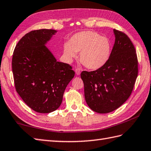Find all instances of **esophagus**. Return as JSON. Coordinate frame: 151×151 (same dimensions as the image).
I'll return each instance as SVG.
<instances>
[{
	"label": "esophagus",
	"mask_w": 151,
	"mask_h": 151,
	"mask_svg": "<svg viewBox=\"0 0 151 151\" xmlns=\"http://www.w3.org/2000/svg\"><path fill=\"white\" fill-rule=\"evenodd\" d=\"M75 73H76V75H80V74H81V71H80V70L78 69H75Z\"/></svg>",
	"instance_id": "1"
}]
</instances>
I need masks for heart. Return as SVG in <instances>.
Masks as SVG:
<instances>
[{"label": "heart", "instance_id": "obj_1", "mask_svg": "<svg viewBox=\"0 0 151 151\" xmlns=\"http://www.w3.org/2000/svg\"><path fill=\"white\" fill-rule=\"evenodd\" d=\"M80 53V61L87 67L97 70L108 62L111 56V45L107 37L94 31H82L70 37L63 45V55L67 62H71Z\"/></svg>", "mask_w": 151, "mask_h": 151}]
</instances>
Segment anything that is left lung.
Returning a JSON list of instances; mask_svg holds the SVG:
<instances>
[{"mask_svg": "<svg viewBox=\"0 0 151 151\" xmlns=\"http://www.w3.org/2000/svg\"><path fill=\"white\" fill-rule=\"evenodd\" d=\"M115 43L105 65L94 71H82L86 103L93 111L110 113L130 96L137 76V58L132 41L126 34L113 30Z\"/></svg>", "mask_w": 151, "mask_h": 151, "instance_id": "left-lung-1", "label": "left lung"}]
</instances>
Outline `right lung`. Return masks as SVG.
I'll use <instances>...</instances> for the list:
<instances>
[{
	"label": "right lung",
	"mask_w": 151,
	"mask_h": 151,
	"mask_svg": "<svg viewBox=\"0 0 151 151\" xmlns=\"http://www.w3.org/2000/svg\"><path fill=\"white\" fill-rule=\"evenodd\" d=\"M57 32L31 31L19 41L13 55L16 91L38 113H50L60 107L65 88L75 76L72 67L58 62L46 46Z\"/></svg>",
	"instance_id": "1"
}]
</instances>
